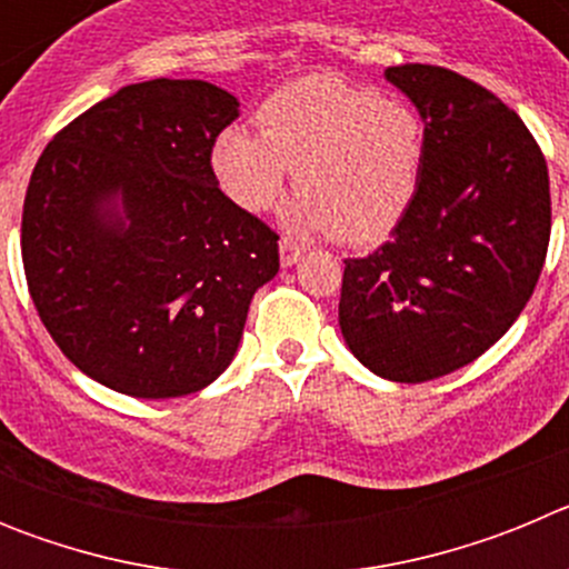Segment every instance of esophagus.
Segmentation results:
<instances>
[{
  "label": "esophagus",
  "mask_w": 569,
  "mask_h": 569,
  "mask_svg": "<svg viewBox=\"0 0 569 569\" xmlns=\"http://www.w3.org/2000/svg\"><path fill=\"white\" fill-rule=\"evenodd\" d=\"M301 253H305V244H301V241H296V239H281L279 241V256H281V264H284V268L296 264Z\"/></svg>",
  "instance_id": "34e87169"
}]
</instances>
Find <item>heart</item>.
I'll return each instance as SVG.
<instances>
[{
  "mask_svg": "<svg viewBox=\"0 0 569 569\" xmlns=\"http://www.w3.org/2000/svg\"><path fill=\"white\" fill-rule=\"evenodd\" d=\"M259 133L230 124L213 139L210 170L250 213L276 204L290 168L301 196L288 222L333 230L347 244L385 239L410 210L425 168V122L405 99L370 84L301 77L256 110Z\"/></svg>",
  "mask_w": 569,
  "mask_h": 569,
  "instance_id": "b5f03b06",
  "label": "heart"
}]
</instances>
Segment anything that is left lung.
<instances>
[{"label": "left lung", "instance_id": "8db88e82", "mask_svg": "<svg viewBox=\"0 0 569 569\" xmlns=\"http://www.w3.org/2000/svg\"><path fill=\"white\" fill-rule=\"evenodd\" d=\"M385 77L425 119V168L390 241L345 259L339 328L376 376L419 385L519 319L550 244V176L519 113L472 79L419 62Z\"/></svg>", "mask_w": 569, "mask_h": 569}]
</instances>
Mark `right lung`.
I'll list each match as a JSON object with an SVG mask.
<instances>
[{
  "label": "right lung",
  "instance_id": "add662e5",
  "mask_svg": "<svg viewBox=\"0 0 569 569\" xmlns=\"http://www.w3.org/2000/svg\"><path fill=\"white\" fill-rule=\"evenodd\" d=\"M236 116L202 79L128 84L64 124L30 173V299L59 350L116 393L173 399L219 379L279 273V233L210 170Z\"/></svg>",
  "mask_w": 569,
  "mask_h": 569
}]
</instances>
